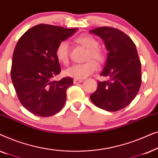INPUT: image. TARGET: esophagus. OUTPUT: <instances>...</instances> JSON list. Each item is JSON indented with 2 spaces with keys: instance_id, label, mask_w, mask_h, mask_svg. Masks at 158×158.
Wrapping results in <instances>:
<instances>
[{
  "instance_id": "esophagus-1",
  "label": "esophagus",
  "mask_w": 158,
  "mask_h": 158,
  "mask_svg": "<svg viewBox=\"0 0 158 158\" xmlns=\"http://www.w3.org/2000/svg\"><path fill=\"white\" fill-rule=\"evenodd\" d=\"M82 82H83V80H78V79H74V80H73V83H74L75 84L82 83Z\"/></svg>"
}]
</instances>
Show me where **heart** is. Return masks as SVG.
I'll return each mask as SVG.
<instances>
[{
	"label": "heart",
	"instance_id": "heart-1",
	"mask_svg": "<svg viewBox=\"0 0 158 158\" xmlns=\"http://www.w3.org/2000/svg\"><path fill=\"white\" fill-rule=\"evenodd\" d=\"M76 44L83 47L87 49L86 60H89L85 63L75 64L67 69L64 73L67 76L73 77L75 79H84L97 69V64L93 59L98 63H101L104 60V55L103 52L98 48V41L88 34H83L78 36L75 40ZM55 55L57 60L64 64H67L69 62L70 57V48L67 42H61L58 44L55 50Z\"/></svg>",
	"mask_w": 158,
	"mask_h": 158
}]
</instances>
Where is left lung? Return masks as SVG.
<instances>
[{"label":"left lung","mask_w":158,"mask_h":158,"mask_svg":"<svg viewBox=\"0 0 158 158\" xmlns=\"http://www.w3.org/2000/svg\"><path fill=\"white\" fill-rule=\"evenodd\" d=\"M102 39L108 51L101 76L90 100L97 107L116 111L127 106L137 96L142 83L141 62L135 43L120 30L98 27L90 31Z\"/></svg>","instance_id":"8db88e82"}]
</instances>
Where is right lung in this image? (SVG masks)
Wrapping results in <instances>:
<instances>
[{
  "mask_svg": "<svg viewBox=\"0 0 158 158\" xmlns=\"http://www.w3.org/2000/svg\"><path fill=\"white\" fill-rule=\"evenodd\" d=\"M77 30L39 24L26 31L17 42L10 77L19 101L31 113L47 117L64 106L66 90L73 80L68 77L52 79L61 72L55 50L60 42Z\"/></svg>",
  "mask_w": 158,
  "mask_h": 158,
  "instance_id": "add662e5",
  "label": "right lung"
}]
</instances>
